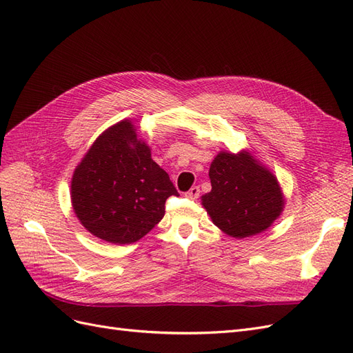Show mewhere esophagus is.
<instances>
[{
    "instance_id": "esophagus-1",
    "label": "esophagus",
    "mask_w": 353,
    "mask_h": 353,
    "mask_svg": "<svg viewBox=\"0 0 353 353\" xmlns=\"http://www.w3.org/2000/svg\"><path fill=\"white\" fill-rule=\"evenodd\" d=\"M199 196H200V188L199 187H191L185 193V197H188L191 200H196Z\"/></svg>"
}]
</instances>
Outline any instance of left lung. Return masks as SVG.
Listing matches in <instances>:
<instances>
[{
    "instance_id": "8db88e82",
    "label": "left lung",
    "mask_w": 353,
    "mask_h": 353,
    "mask_svg": "<svg viewBox=\"0 0 353 353\" xmlns=\"http://www.w3.org/2000/svg\"><path fill=\"white\" fill-rule=\"evenodd\" d=\"M209 178L212 190L201 196V205L227 236H256L281 215L285 200L279 179L250 152H219Z\"/></svg>"
}]
</instances>
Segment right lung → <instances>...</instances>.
<instances>
[{
  "mask_svg": "<svg viewBox=\"0 0 353 353\" xmlns=\"http://www.w3.org/2000/svg\"><path fill=\"white\" fill-rule=\"evenodd\" d=\"M170 196L179 194L130 119L99 135L70 183L74 215L92 236L113 244H131L150 232Z\"/></svg>",
  "mask_w": 353,
  "mask_h": 353,
  "instance_id": "obj_1",
  "label": "right lung"
}]
</instances>
